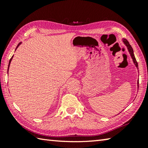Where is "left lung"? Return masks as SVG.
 <instances>
[{
    "instance_id": "8db88e82",
    "label": "left lung",
    "mask_w": 148,
    "mask_h": 148,
    "mask_svg": "<svg viewBox=\"0 0 148 148\" xmlns=\"http://www.w3.org/2000/svg\"><path fill=\"white\" fill-rule=\"evenodd\" d=\"M123 42H124V44H125V45H126V46H127V49H128V51H129V53H130V55H131V57H132V61H133L134 64H135V66H136V67L137 68V69H138V62H137V61H136V58H135V57H134V51H133V49H132V47H131V45H130L129 42L128 41H127V39H125V38H123ZM138 84H139V82L138 81V82H137L138 88V86H139Z\"/></svg>"
}]
</instances>
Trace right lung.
<instances>
[{
  "label": "right lung",
  "instance_id": "1",
  "mask_svg": "<svg viewBox=\"0 0 148 148\" xmlns=\"http://www.w3.org/2000/svg\"><path fill=\"white\" fill-rule=\"evenodd\" d=\"M21 44V42H20V43L18 44V45H17V47H16V49L17 48V47H18V46H19V45L20 44ZM13 57H14V56H12V57H11V59H10V61H9V64H8V69H9V66H10V62H11V61H12V58H13Z\"/></svg>",
  "mask_w": 148,
  "mask_h": 148
}]
</instances>
